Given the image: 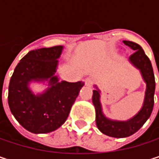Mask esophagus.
Segmentation results:
<instances>
[{"label": "esophagus", "instance_id": "obj_1", "mask_svg": "<svg viewBox=\"0 0 159 159\" xmlns=\"http://www.w3.org/2000/svg\"><path fill=\"white\" fill-rule=\"evenodd\" d=\"M84 84L87 86H91L94 84V79L92 77H87V78H85V80H84Z\"/></svg>", "mask_w": 159, "mask_h": 159}]
</instances>
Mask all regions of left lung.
I'll list each match as a JSON object with an SVG mask.
<instances>
[{
    "label": "left lung",
    "instance_id": "8db88e82",
    "mask_svg": "<svg viewBox=\"0 0 159 159\" xmlns=\"http://www.w3.org/2000/svg\"><path fill=\"white\" fill-rule=\"evenodd\" d=\"M123 43L134 50V52L130 56L129 61L134 67L140 70L143 79L146 84L144 100L142 109L136 115H134L128 120L122 121L110 120L102 112L100 103V91L96 85V89L93 90L92 97V101L96 110V123L98 130L106 135L116 138L130 136L136 133L144 124L153 111L154 94L156 88L153 67L149 58L145 55L142 47L133 41L123 40Z\"/></svg>",
    "mask_w": 159,
    "mask_h": 159
}]
</instances>
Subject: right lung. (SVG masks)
<instances>
[{
    "instance_id": "obj_1",
    "label": "right lung",
    "mask_w": 159,
    "mask_h": 159,
    "mask_svg": "<svg viewBox=\"0 0 159 159\" xmlns=\"http://www.w3.org/2000/svg\"><path fill=\"white\" fill-rule=\"evenodd\" d=\"M62 46L29 51L16 65L10 80L8 104L16 120L33 134H47L61 127L68 118L84 82H60L55 75ZM48 80L49 87L35 95L30 81Z\"/></svg>"
}]
</instances>
